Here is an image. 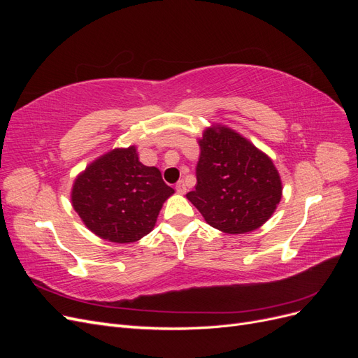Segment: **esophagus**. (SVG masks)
Returning a JSON list of instances; mask_svg holds the SVG:
<instances>
[{
    "instance_id": "1",
    "label": "esophagus",
    "mask_w": 358,
    "mask_h": 358,
    "mask_svg": "<svg viewBox=\"0 0 358 358\" xmlns=\"http://www.w3.org/2000/svg\"><path fill=\"white\" fill-rule=\"evenodd\" d=\"M176 191H178L179 194H185V192H187V185H185V182H183V180H179V182L176 183Z\"/></svg>"
}]
</instances>
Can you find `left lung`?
<instances>
[{
	"label": "left lung",
	"instance_id": "obj_1",
	"mask_svg": "<svg viewBox=\"0 0 358 358\" xmlns=\"http://www.w3.org/2000/svg\"><path fill=\"white\" fill-rule=\"evenodd\" d=\"M199 145L197 185L187 199L216 230L243 234L259 229L282 197L273 161L224 125L206 129Z\"/></svg>",
	"mask_w": 358,
	"mask_h": 358
}]
</instances>
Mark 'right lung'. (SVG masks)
<instances>
[{
	"instance_id": "right-lung-1",
	"label": "right lung",
	"mask_w": 358,
	"mask_h": 358,
	"mask_svg": "<svg viewBox=\"0 0 358 358\" xmlns=\"http://www.w3.org/2000/svg\"><path fill=\"white\" fill-rule=\"evenodd\" d=\"M173 192L161 171L143 166L136 146H129L91 162L73 183L71 203L94 234L131 243L152 231L162 203Z\"/></svg>"
}]
</instances>
